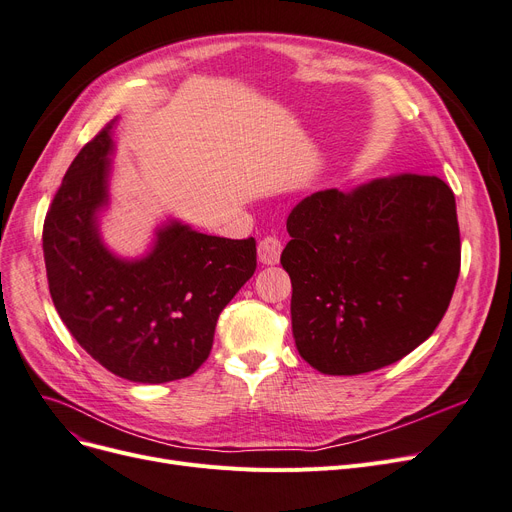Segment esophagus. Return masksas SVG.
<instances>
[{"instance_id":"1","label":"esophagus","mask_w":512,"mask_h":512,"mask_svg":"<svg viewBox=\"0 0 512 512\" xmlns=\"http://www.w3.org/2000/svg\"><path fill=\"white\" fill-rule=\"evenodd\" d=\"M257 253H259V261L265 265H274L280 261V253H282V242L270 234L259 240L257 244Z\"/></svg>"}]
</instances>
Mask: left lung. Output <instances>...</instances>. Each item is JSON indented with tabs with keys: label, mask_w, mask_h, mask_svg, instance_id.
<instances>
[{
	"label": "left lung",
	"mask_w": 512,
	"mask_h": 512,
	"mask_svg": "<svg viewBox=\"0 0 512 512\" xmlns=\"http://www.w3.org/2000/svg\"><path fill=\"white\" fill-rule=\"evenodd\" d=\"M293 335L324 374H362L427 341L452 301L460 230L452 188L395 173L314 192L286 219Z\"/></svg>",
	"instance_id": "8db88e82"
}]
</instances>
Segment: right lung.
I'll list each match as a JSON object with an SVG mask.
<instances>
[{
  "label": "right lung",
  "mask_w": 512,
  "mask_h": 512,
  "mask_svg": "<svg viewBox=\"0 0 512 512\" xmlns=\"http://www.w3.org/2000/svg\"><path fill=\"white\" fill-rule=\"evenodd\" d=\"M113 121L87 142L43 221L50 295L92 358L133 383H169L209 358L215 324L257 268L255 240H230L171 224L142 261H121L98 238L106 203Z\"/></svg>",
  "instance_id": "add662e5"
}]
</instances>
